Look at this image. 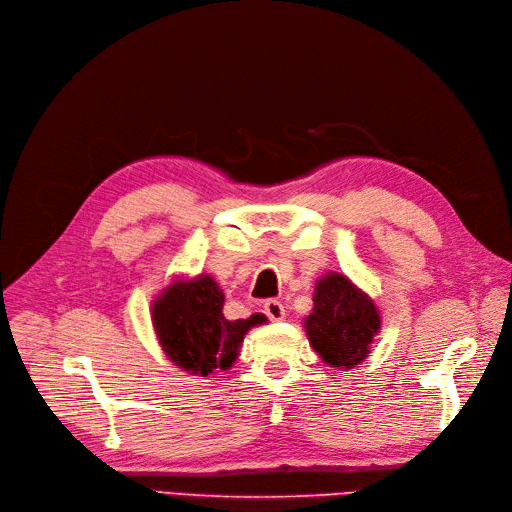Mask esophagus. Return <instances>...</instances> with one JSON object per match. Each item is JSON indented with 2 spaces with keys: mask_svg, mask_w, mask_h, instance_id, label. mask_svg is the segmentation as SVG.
<instances>
[{
  "mask_svg": "<svg viewBox=\"0 0 512 512\" xmlns=\"http://www.w3.org/2000/svg\"><path fill=\"white\" fill-rule=\"evenodd\" d=\"M265 314H267L273 322H277V320H284L286 309H284V305H282L280 301L269 299V301L265 303Z\"/></svg>",
  "mask_w": 512,
  "mask_h": 512,
  "instance_id": "obj_1",
  "label": "esophagus"
}]
</instances>
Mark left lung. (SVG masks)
I'll list each match as a JSON object with an SVG mask.
<instances>
[{
  "instance_id": "obj_1",
  "label": "left lung",
  "mask_w": 512,
  "mask_h": 512,
  "mask_svg": "<svg viewBox=\"0 0 512 512\" xmlns=\"http://www.w3.org/2000/svg\"><path fill=\"white\" fill-rule=\"evenodd\" d=\"M305 335L329 367L348 371L369 356L382 318L374 299L337 271L324 273L314 288V309L303 322Z\"/></svg>"
}]
</instances>
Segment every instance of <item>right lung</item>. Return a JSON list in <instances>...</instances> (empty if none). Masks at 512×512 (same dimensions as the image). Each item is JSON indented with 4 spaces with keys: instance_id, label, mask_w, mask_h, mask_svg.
I'll list each match as a JSON object with an SVG mask.
<instances>
[{
    "instance_id": "add662e5",
    "label": "right lung",
    "mask_w": 512,
    "mask_h": 512,
    "mask_svg": "<svg viewBox=\"0 0 512 512\" xmlns=\"http://www.w3.org/2000/svg\"><path fill=\"white\" fill-rule=\"evenodd\" d=\"M224 292L211 275L175 277L151 303V324L168 361L190 376H213L237 361L247 331L265 314L228 320Z\"/></svg>"
}]
</instances>
